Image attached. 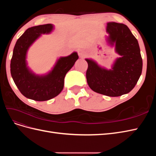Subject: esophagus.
<instances>
[{"mask_svg":"<svg viewBox=\"0 0 156 156\" xmlns=\"http://www.w3.org/2000/svg\"><path fill=\"white\" fill-rule=\"evenodd\" d=\"M77 53H78V55L79 56V57H81V58H84V57H85V56H87L86 52L84 51H83V50H79Z\"/></svg>","mask_w":156,"mask_h":156,"instance_id":"34e87169","label":"esophagus"}]
</instances>
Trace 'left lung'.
I'll return each mask as SVG.
<instances>
[{
    "label": "left lung",
    "instance_id": "1",
    "mask_svg": "<svg viewBox=\"0 0 156 156\" xmlns=\"http://www.w3.org/2000/svg\"><path fill=\"white\" fill-rule=\"evenodd\" d=\"M108 42L115 45L120 55L112 69L102 68L90 59L88 63L86 77L93 91L107 96L117 97L129 93L137 83L142 73L143 60L138 41L129 28L122 23H107Z\"/></svg>",
    "mask_w": 156,
    "mask_h": 156
}]
</instances>
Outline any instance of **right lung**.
I'll return each mask as SVG.
<instances>
[{"instance_id":"add662e5","label":"right lung","mask_w":156,"mask_h":156,"mask_svg":"<svg viewBox=\"0 0 156 156\" xmlns=\"http://www.w3.org/2000/svg\"><path fill=\"white\" fill-rule=\"evenodd\" d=\"M53 29L51 24L29 28L17 40L13 51L10 72L13 81L23 96L35 101H47L58 96L64 88L66 74L79 58L76 52L60 58L45 75H36L29 69L26 55L29 47L41 34H49Z\"/></svg>"}]
</instances>
